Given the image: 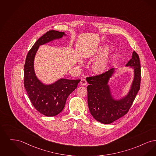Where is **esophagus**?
Listing matches in <instances>:
<instances>
[{
  "label": "esophagus",
  "instance_id": "esophagus-1",
  "mask_svg": "<svg viewBox=\"0 0 156 156\" xmlns=\"http://www.w3.org/2000/svg\"><path fill=\"white\" fill-rule=\"evenodd\" d=\"M80 84L82 86H85V85L87 84V81L84 79H82L81 81H80Z\"/></svg>",
  "mask_w": 156,
  "mask_h": 156
}]
</instances>
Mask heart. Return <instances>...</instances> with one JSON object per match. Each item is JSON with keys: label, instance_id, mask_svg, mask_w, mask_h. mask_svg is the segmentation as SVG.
Instances as JSON below:
<instances>
[{"label": "heart", "instance_id": "obj_1", "mask_svg": "<svg viewBox=\"0 0 156 156\" xmlns=\"http://www.w3.org/2000/svg\"><path fill=\"white\" fill-rule=\"evenodd\" d=\"M108 48L107 46H103L100 48L98 51L94 54L88 55L86 56V59L89 60H93L97 58L98 56H100L105 53ZM112 59V55L107 54L103 55L93 63L91 70L92 72L95 75H101L104 74L108 68L109 64ZM79 65L81 66L82 63H80Z\"/></svg>", "mask_w": 156, "mask_h": 156}]
</instances>
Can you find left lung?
Masks as SVG:
<instances>
[{
  "mask_svg": "<svg viewBox=\"0 0 156 156\" xmlns=\"http://www.w3.org/2000/svg\"><path fill=\"white\" fill-rule=\"evenodd\" d=\"M133 69V79L128 94L119 100L112 95L108 84L109 79L115 73L111 69L101 75L88 77L87 101L89 110L98 122L109 124L127 114L135 98L140 86V64L139 55L133 52L132 58L126 65Z\"/></svg>",
  "mask_w": 156,
  "mask_h": 156,
  "instance_id": "8db88e82",
  "label": "left lung"
}]
</instances>
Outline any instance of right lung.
I'll return each mask as SVG.
<instances>
[{
	"label": "right lung",
	"mask_w": 156,
	"mask_h": 156,
	"mask_svg": "<svg viewBox=\"0 0 156 156\" xmlns=\"http://www.w3.org/2000/svg\"><path fill=\"white\" fill-rule=\"evenodd\" d=\"M64 32L51 30L35 42L29 51L24 65V85L34 108L47 116L59 114L65 106L68 96L77 87L80 79H61L50 84H45L37 77L34 58L40 45L66 36Z\"/></svg>",
	"instance_id": "right-lung-1"
}]
</instances>
